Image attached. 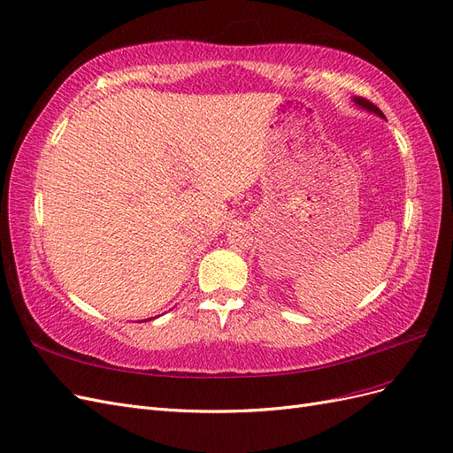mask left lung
<instances>
[{"mask_svg": "<svg viewBox=\"0 0 453 453\" xmlns=\"http://www.w3.org/2000/svg\"><path fill=\"white\" fill-rule=\"evenodd\" d=\"M351 102H353L355 105H357L359 109H363V111L372 113V115H376V117H380V119H386V117H383V113L380 111V109H378L374 104H370V102H368V100H365V98H355V96H353Z\"/></svg>", "mask_w": 453, "mask_h": 453, "instance_id": "obj_1", "label": "left lung"}]
</instances>
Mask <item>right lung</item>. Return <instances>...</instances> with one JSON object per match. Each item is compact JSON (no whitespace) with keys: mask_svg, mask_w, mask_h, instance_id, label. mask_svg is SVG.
Masks as SVG:
<instances>
[{"mask_svg":"<svg viewBox=\"0 0 453 453\" xmlns=\"http://www.w3.org/2000/svg\"><path fill=\"white\" fill-rule=\"evenodd\" d=\"M150 319H153V318H150ZM150 319H145V321H150Z\"/></svg>","mask_w":453,"mask_h":453,"instance_id":"add662e5","label":"right lung"}]
</instances>
